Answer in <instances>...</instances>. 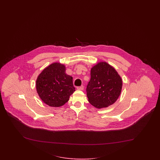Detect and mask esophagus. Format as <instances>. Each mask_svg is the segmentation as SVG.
Returning a JSON list of instances; mask_svg holds the SVG:
<instances>
[{"label":"esophagus","mask_w":160,"mask_h":160,"mask_svg":"<svg viewBox=\"0 0 160 160\" xmlns=\"http://www.w3.org/2000/svg\"><path fill=\"white\" fill-rule=\"evenodd\" d=\"M77 89L78 90H82L84 89V87H83V86H82L80 87H77Z\"/></svg>","instance_id":"34e87169"}]
</instances>
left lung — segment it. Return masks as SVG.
I'll return each mask as SVG.
<instances>
[{"label":"left lung","mask_w":160,"mask_h":160,"mask_svg":"<svg viewBox=\"0 0 160 160\" xmlns=\"http://www.w3.org/2000/svg\"><path fill=\"white\" fill-rule=\"evenodd\" d=\"M91 78L86 91L88 102L100 109L113 104L121 94V76L110 64L99 62L91 68Z\"/></svg>","instance_id":"obj_1"}]
</instances>
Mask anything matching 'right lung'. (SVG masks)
Masks as SVG:
<instances>
[{
    "label": "right lung",
    "instance_id": "1",
    "mask_svg": "<svg viewBox=\"0 0 160 160\" xmlns=\"http://www.w3.org/2000/svg\"><path fill=\"white\" fill-rule=\"evenodd\" d=\"M64 64L54 62L44 68L36 82L40 99L48 106L59 107L68 101L75 91L73 78L66 73Z\"/></svg>",
    "mask_w": 160,
    "mask_h": 160
}]
</instances>
